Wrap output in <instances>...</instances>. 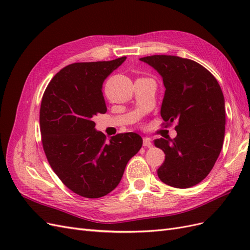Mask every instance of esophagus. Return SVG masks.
Masks as SVG:
<instances>
[{
	"mask_svg": "<svg viewBox=\"0 0 250 250\" xmlns=\"http://www.w3.org/2000/svg\"><path fill=\"white\" fill-rule=\"evenodd\" d=\"M143 145H144V147H151L152 146V141H151L150 138H144Z\"/></svg>",
	"mask_w": 250,
	"mask_h": 250,
	"instance_id": "esophagus-1",
	"label": "esophagus"
}]
</instances>
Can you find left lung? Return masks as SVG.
Wrapping results in <instances>:
<instances>
[{
	"instance_id": "1",
	"label": "left lung",
	"mask_w": 250,
	"mask_h": 250,
	"mask_svg": "<svg viewBox=\"0 0 250 250\" xmlns=\"http://www.w3.org/2000/svg\"><path fill=\"white\" fill-rule=\"evenodd\" d=\"M161 75L165 85L161 116L177 122V135L157 139L166 158L157 170L164 184L187 188L199 184L213 169L222 149L225 101L216 78L190 59L170 55L140 58Z\"/></svg>"
}]
</instances>
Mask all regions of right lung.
Returning a JSON list of instances; mask_svg holds the SVG:
<instances>
[{
  "label": "right lung",
  "mask_w": 250,
  "mask_h": 250,
  "mask_svg": "<svg viewBox=\"0 0 250 250\" xmlns=\"http://www.w3.org/2000/svg\"><path fill=\"white\" fill-rule=\"evenodd\" d=\"M126 60L77 62L53 79L40 111L42 147L53 171L82 197L99 198L115 190L127 163L143 145L135 132L119 133L107 142L93 118L107 110L103 82Z\"/></svg>",
  "instance_id": "obj_1"
}]
</instances>
